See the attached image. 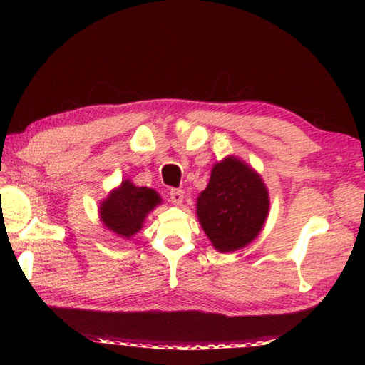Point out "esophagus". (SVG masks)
<instances>
[{"label":"esophagus","mask_w":365,"mask_h":365,"mask_svg":"<svg viewBox=\"0 0 365 365\" xmlns=\"http://www.w3.org/2000/svg\"><path fill=\"white\" fill-rule=\"evenodd\" d=\"M183 191L182 190H170L169 192V197H170V202L174 205H180L183 202Z\"/></svg>","instance_id":"34e87169"}]
</instances>
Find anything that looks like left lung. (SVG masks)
<instances>
[{"instance_id":"obj_1","label":"left lung","mask_w":365,"mask_h":365,"mask_svg":"<svg viewBox=\"0 0 365 365\" xmlns=\"http://www.w3.org/2000/svg\"><path fill=\"white\" fill-rule=\"evenodd\" d=\"M268 210V190L262 177L235 157L216 163L196 204L200 226L221 252L250 245L260 234Z\"/></svg>"}]
</instances>
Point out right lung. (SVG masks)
Wrapping results in <instances>:
<instances>
[{"instance_id":"1","label":"right lung","mask_w":365,"mask_h":365,"mask_svg":"<svg viewBox=\"0 0 365 365\" xmlns=\"http://www.w3.org/2000/svg\"><path fill=\"white\" fill-rule=\"evenodd\" d=\"M161 204L157 191L123 180L98 207L100 221L120 238H131L143 229L145 216Z\"/></svg>"}]
</instances>
